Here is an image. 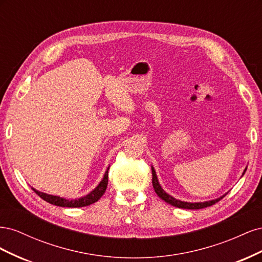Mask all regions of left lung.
Wrapping results in <instances>:
<instances>
[{
  "mask_svg": "<svg viewBox=\"0 0 262 262\" xmlns=\"http://www.w3.org/2000/svg\"><path fill=\"white\" fill-rule=\"evenodd\" d=\"M246 171V169H245ZM152 184H153V188L155 190L156 194L161 198L162 200H164L165 202L169 203L172 207H176V208H180V209H188V210H198V209H204V208H208L211 207V205L215 204L216 202H219L221 199H223V196L219 198L216 200H212V201H208V202H199V203H190V202H184V201H180L175 199V198H172L171 195L166 193L164 190L162 189V187L158 184V180L156 177V172L154 170V168L152 167Z\"/></svg>",
  "mask_w": 262,
  "mask_h": 262,
  "instance_id": "1",
  "label": "left lung"
}]
</instances>
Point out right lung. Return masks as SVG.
<instances>
[{"label": "right lung", "instance_id": "right-lung-1", "mask_svg": "<svg viewBox=\"0 0 262 262\" xmlns=\"http://www.w3.org/2000/svg\"><path fill=\"white\" fill-rule=\"evenodd\" d=\"M108 170L105 172V176L102 178V180L100 181V184L97 186V188L93 190V191L87 194L83 198H80L77 200H68V199H63V198L57 196V195H51V194H47L43 192L38 191L36 189H33L34 191L43 199L45 201L49 202L51 204L58 205V207H64V208H81V207H87V205H91L95 202H97L100 198L102 196V194L105 193L106 189H107V185H108Z\"/></svg>", "mask_w": 262, "mask_h": 262}]
</instances>
